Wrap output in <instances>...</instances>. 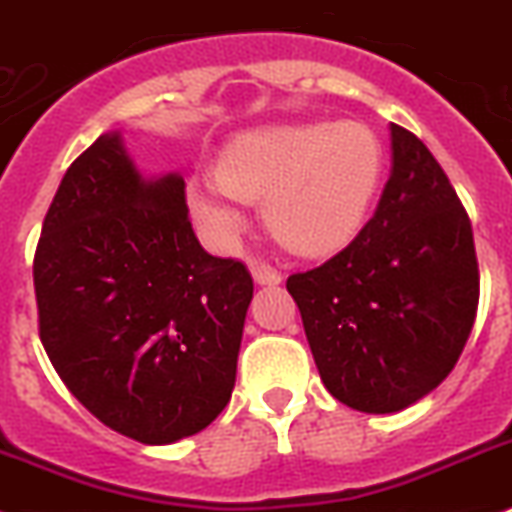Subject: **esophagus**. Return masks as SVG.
I'll return each instance as SVG.
<instances>
[{"mask_svg":"<svg viewBox=\"0 0 512 512\" xmlns=\"http://www.w3.org/2000/svg\"><path fill=\"white\" fill-rule=\"evenodd\" d=\"M251 277L256 285H279L282 282V274L277 272V269H272V266L266 264H253L251 266Z\"/></svg>","mask_w":512,"mask_h":512,"instance_id":"1","label":"esophagus"}]
</instances>
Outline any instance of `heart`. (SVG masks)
<instances>
[{
	"label": "heart",
	"instance_id": "1",
	"mask_svg": "<svg viewBox=\"0 0 512 512\" xmlns=\"http://www.w3.org/2000/svg\"><path fill=\"white\" fill-rule=\"evenodd\" d=\"M383 178V144L360 121H295L243 131L222 147L214 178L189 183L191 217L214 243L248 227L240 202H266V222L305 256L357 238Z\"/></svg>",
	"mask_w": 512,
	"mask_h": 512
}]
</instances>
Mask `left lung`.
I'll list each match as a JSON object with an SVG mask.
<instances>
[{"mask_svg":"<svg viewBox=\"0 0 512 512\" xmlns=\"http://www.w3.org/2000/svg\"><path fill=\"white\" fill-rule=\"evenodd\" d=\"M326 391L393 414L438 388L479 303L474 233L451 181L391 124V176L373 220L326 264L287 279Z\"/></svg>","mask_w":512,"mask_h":512,"instance_id":"left-lung-1","label":"left lung"}]
</instances>
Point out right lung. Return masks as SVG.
Here are the masks:
<instances>
[{"mask_svg":"<svg viewBox=\"0 0 512 512\" xmlns=\"http://www.w3.org/2000/svg\"><path fill=\"white\" fill-rule=\"evenodd\" d=\"M181 173L144 176L121 131L64 173L33 261L46 355L87 412L144 445L202 432L230 401L253 279L209 256Z\"/></svg>","mask_w":512,"mask_h":512,"instance_id":"1","label":"right lung"}]
</instances>
